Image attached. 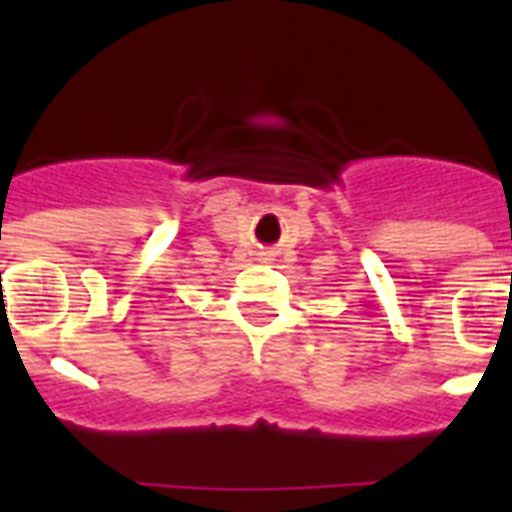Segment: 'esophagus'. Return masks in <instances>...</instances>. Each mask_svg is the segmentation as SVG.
I'll list each match as a JSON object with an SVG mask.
<instances>
[{
    "label": "esophagus",
    "mask_w": 512,
    "mask_h": 512,
    "mask_svg": "<svg viewBox=\"0 0 512 512\" xmlns=\"http://www.w3.org/2000/svg\"><path fill=\"white\" fill-rule=\"evenodd\" d=\"M261 259H264V261H271V253H266V251H264V253H261Z\"/></svg>",
    "instance_id": "1"
}]
</instances>
